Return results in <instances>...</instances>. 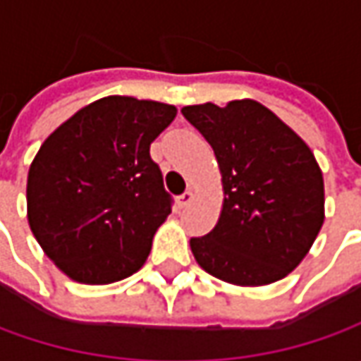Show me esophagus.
I'll list each match as a JSON object with an SVG mask.
<instances>
[{"instance_id":"esophagus-1","label":"esophagus","mask_w":361,"mask_h":361,"mask_svg":"<svg viewBox=\"0 0 361 361\" xmlns=\"http://www.w3.org/2000/svg\"><path fill=\"white\" fill-rule=\"evenodd\" d=\"M192 197H195V195H192V190H190V188H188V190H185V192L178 197V207H180V209H185L188 202L192 201Z\"/></svg>"}]
</instances>
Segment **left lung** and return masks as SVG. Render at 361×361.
<instances>
[{"mask_svg": "<svg viewBox=\"0 0 361 361\" xmlns=\"http://www.w3.org/2000/svg\"><path fill=\"white\" fill-rule=\"evenodd\" d=\"M180 112L213 146L225 190L215 229L190 239L197 263L233 285L283 279L324 225V176L310 146L255 100Z\"/></svg>", "mask_w": 361, "mask_h": 361, "instance_id": "obj_1", "label": "left lung"}]
</instances>
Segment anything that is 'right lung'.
I'll use <instances>...</instances> for the list:
<instances>
[{
    "instance_id": "add662e5",
    "label": "right lung",
    "mask_w": 361,
    "mask_h": 361,
    "mask_svg": "<svg viewBox=\"0 0 361 361\" xmlns=\"http://www.w3.org/2000/svg\"><path fill=\"white\" fill-rule=\"evenodd\" d=\"M174 116L171 104L108 96L39 146L27 174V221L74 281L114 283L145 265L173 209L150 142Z\"/></svg>"
}]
</instances>
